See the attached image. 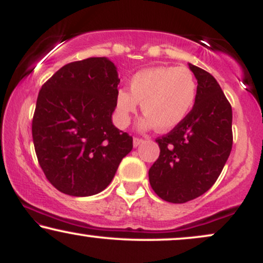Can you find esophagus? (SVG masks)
<instances>
[{
	"mask_svg": "<svg viewBox=\"0 0 263 263\" xmlns=\"http://www.w3.org/2000/svg\"><path fill=\"white\" fill-rule=\"evenodd\" d=\"M143 140H142V138H137V137H136V138H134V147H138V146H140V144H142V143H143Z\"/></svg>",
	"mask_w": 263,
	"mask_h": 263,
	"instance_id": "1",
	"label": "esophagus"
}]
</instances>
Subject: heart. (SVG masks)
Segmentation results:
<instances>
[{
  "label": "heart",
  "mask_w": 263,
  "mask_h": 263,
  "mask_svg": "<svg viewBox=\"0 0 263 263\" xmlns=\"http://www.w3.org/2000/svg\"><path fill=\"white\" fill-rule=\"evenodd\" d=\"M197 99V81L185 66H153L132 75L129 91L116 95V119L126 126L136 114L138 102L146 116L141 128L157 126L162 131L177 127L193 110Z\"/></svg>",
  "instance_id": "obj_1"
}]
</instances>
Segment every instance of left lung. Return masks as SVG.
Wrapping results in <instances>:
<instances>
[{"instance_id":"8db88e82","label":"left lung","mask_w":263,"mask_h":263,"mask_svg":"<svg viewBox=\"0 0 263 263\" xmlns=\"http://www.w3.org/2000/svg\"><path fill=\"white\" fill-rule=\"evenodd\" d=\"M188 65L198 81L194 107L170 134L157 138L161 152L148 172L156 194L174 204L208 192L232 148L231 105L213 75Z\"/></svg>"}]
</instances>
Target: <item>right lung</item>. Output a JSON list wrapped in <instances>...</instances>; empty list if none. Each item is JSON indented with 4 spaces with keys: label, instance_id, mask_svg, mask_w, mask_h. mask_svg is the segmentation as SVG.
<instances>
[{
    "label": "right lung",
    "instance_id": "1",
    "mask_svg": "<svg viewBox=\"0 0 263 263\" xmlns=\"http://www.w3.org/2000/svg\"><path fill=\"white\" fill-rule=\"evenodd\" d=\"M120 84L106 57L60 68L38 93L32 136L45 177L59 192L90 197L104 190L132 149L112 123Z\"/></svg>",
    "mask_w": 263,
    "mask_h": 263
}]
</instances>
